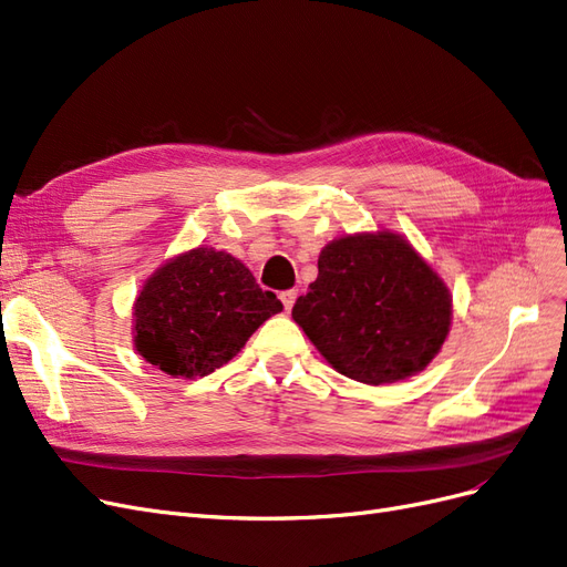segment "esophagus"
<instances>
[{
	"label": "esophagus",
	"instance_id": "esophagus-1",
	"mask_svg": "<svg viewBox=\"0 0 567 567\" xmlns=\"http://www.w3.org/2000/svg\"><path fill=\"white\" fill-rule=\"evenodd\" d=\"M296 300H298V290H296V288H290V290H284V292H281V302H284V307H286V311L292 309V305H296Z\"/></svg>",
	"mask_w": 567,
	"mask_h": 567
}]
</instances>
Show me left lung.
<instances>
[{"label":"left lung","mask_w":567,"mask_h":567,"mask_svg":"<svg viewBox=\"0 0 567 567\" xmlns=\"http://www.w3.org/2000/svg\"><path fill=\"white\" fill-rule=\"evenodd\" d=\"M292 321L338 373L380 386L432 363L451 333L453 296L401 234L354 231L321 248Z\"/></svg>","instance_id":"8db88e82"}]
</instances>
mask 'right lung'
<instances>
[{
	"label": "right lung",
	"instance_id": "right-lung-1",
	"mask_svg": "<svg viewBox=\"0 0 567 567\" xmlns=\"http://www.w3.org/2000/svg\"><path fill=\"white\" fill-rule=\"evenodd\" d=\"M284 309L227 250L197 246L168 258L133 302V344L171 378H204L239 354Z\"/></svg>",
	"mask_w": 567,
	"mask_h": 567
}]
</instances>
